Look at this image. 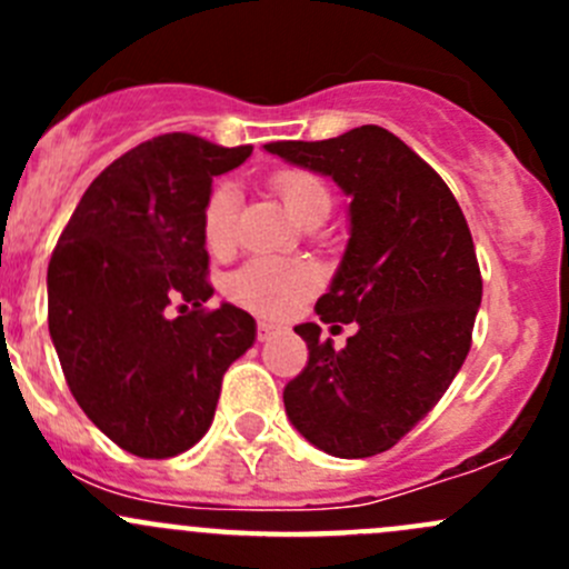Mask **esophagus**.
I'll use <instances>...</instances> for the list:
<instances>
[{"instance_id":"esophagus-1","label":"esophagus","mask_w":569,"mask_h":569,"mask_svg":"<svg viewBox=\"0 0 569 569\" xmlns=\"http://www.w3.org/2000/svg\"><path fill=\"white\" fill-rule=\"evenodd\" d=\"M274 332H278V325H272V321H258V325H256V338L261 343L269 341V338H272Z\"/></svg>"}]
</instances>
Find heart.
Returning a JSON list of instances; mask_svg holds the SVG:
<instances>
[{"mask_svg":"<svg viewBox=\"0 0 569 569\" xmlns=\"http://www.w3.org/2000/svg\"><path fill=\"white\" fill-rule=\"evenodd\" d=\"M269 187L300 222L317 209H330V189L311 170H278L269 178ZM237 189L231 183L214 187L206 200L200 231H203V244L211 256H228L237 244ZM317 286L319 274L308 263L252 258L228 278V297L261 317H286L306 297H311Z\"/></svg>","mask_w":569,"mask_h":569,"instance_id":"obj_1","label":"heart"}]
</instances>
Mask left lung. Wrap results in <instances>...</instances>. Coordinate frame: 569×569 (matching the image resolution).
Returning a JSON list of instances; mask_svg holds the SVG:
<instances>
[{
	"label": "left lung",
	"mask_w": 569,
	"mask_h": 569,
	"mask_svg": "<svg viewBox=\"0 0 569 569\" xmlns=\"http://www.w3.org/2000/svg\"><path fill=\"white\" fill-rule=\"evenodd\" d=\"M263 148L352 198V237L317 313L358 332L332 349L319 325L295 327L308 363L283 388L286 412L327 455H382L438 405L473 341L481 272L470 228L443 178L382 126Z\"/></svg>",
	"instance_id": "left-lung-1"
}]
</instances>
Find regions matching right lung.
Instances as JSON below:
<instances>
[{
    "label": "right lung",
    "instance_id": "add662e5",
    "mask_svg": "<svg viewBox=\"0 0 569 569\" xmlns=\"http://www.w3.org/2000/svg\"><path fill=\"white\" fill-rule=\"evenodd\" d=\"M250 151L183 131L140 142L96 176L51 252L49 332L68 388L142 460L203 438L222 375L256 341L248 311L203 306L214 289L200 231L214 176ZM170 299L190 311L168 320Z\"/></svg>",
    "mask_w": 569,
    "mask_h": 569
}]
</instances>
